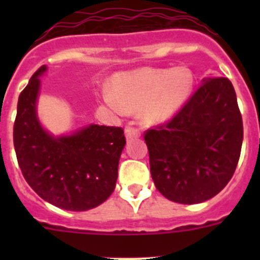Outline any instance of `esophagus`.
<instances>
[{
    "instance_id": "esophagus-1",
    "label": "esophagus",
    "mask_w": 260,
    "mask_h": 260,
    "mask_svg": "<svg viewBox=\"0 0 260 260\" xmlns=\"http://www.w3.org/2000/svg\"><path fill=\"white\" fill-rule=\"evenodd\" d=\"M125 135L127 141H133V139H137V138L141 135V133H139L138 128L132 127V126H127V127L125 128Z\"/></svg>"
}]
</instances>
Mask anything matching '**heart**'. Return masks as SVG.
Listing matches in <instances>:
<instances>
[{
	"mask_svg": "<svg viewBox=\"0 0 260 260\" xmlns=\"http://www.w3.org/2000/svg\"><path fill=\"white\" fill-rule=\"evenodd\" d=\"M194 77L187 68H143L117 74L103 102L114 112H137L146 125L167 122L189 100Z\"/></svg>",
	"mask_w": 260,
	"mask_h": 260,
	"instance_id": "obj_1",
	"label": "heart"
}]
</instances>
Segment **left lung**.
Instances as JSON below:
<instances>
[{
	"mask_svg": "<svg viewBox=\"0 0 260 260\" xmlns=\"http://www.w3.org/2000/svg\"><path fill=\"white\" fill-rule=\"evenodd\" d=\"M242 139L233 84L224 77L206 78L169 122L144 134L156 189L181 204L213 198L236 171Z\"/></svg>",
	"mask_w": 260,
	"mask_h": 260,
	"instance_id": "8db88e82",
	"label": "left lung"
}]
</instances>
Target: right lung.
<instances>
[{
	"instance_id": "1",
	"label": "right lung",
	"mask_w": 260,
	"mask_h": 260,
	"mask_svg": "<svg viewBox=\"0 0 260 260\" xmlns=\"http://www.w3.org/2000/svg\"><path fill=\"white\" fill-rule=\"evenodd\" d=\"M41 66L19 95L14 148L24 180L56 207L87 211L107 201L116 187L119 156L126 144L123 130L89 125L70 135L53 137L36 113Z\"/></svg>"
}]
</instances>
